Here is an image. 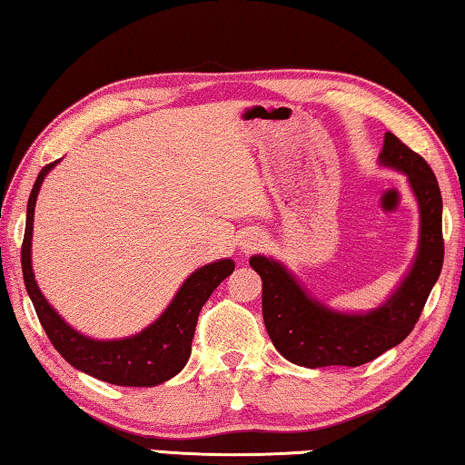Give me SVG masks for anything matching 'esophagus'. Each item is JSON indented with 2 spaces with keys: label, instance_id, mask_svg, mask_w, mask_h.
I'll return each mask as SVG.
<instances>
[{
  "label": "esophagus",
  "instance_id": "esophagus-1",
  "mask_svg": "<svg viewBox=\"0 0 465 465\" xmlns=\"http://www.w3.org/2000/svg\"><path fill=\"white\" fill-rule=\"evenodd\" d=\"M258 245H260V239L252 237V239H245L243 249H245V252H252V249H258Z\"/></svg>",
  "mask_w": 465,
  "mask_h": 465
}]
</instances>
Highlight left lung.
Here are the masks:
<instances>
[{
    "label": "left lung",
    "mask_w": 465,
    "mask_h": 465,
    "mask_svg": "<svg viewBox=\"0 0 465 465\" xmlns=\"http://www.w3.org/2000/svg\"><path fill=\"white\" fill-rule=\"evenodd\" d=\"M381 165L405 172L420 203V247L411 271L388 302L367 314H346L311 298L277 260L253 255L262 277V314L274 348L300 367H359L378 359L413 331L434 282L440 277L442 197L426 159L386 132Z\"/></svg>",
    "instance_id": "obj_1"
}]
</instances>
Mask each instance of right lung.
I'll return each mask as SVG.
<instances>
[{
    "label": "right lung",
    "mask_w": 465,
    "mask_h": 465,
    "mask_svg": "<svg viewBox=\"0 0 465 465\" xmlns=\"http://www.w3.org/2000/svg\"><path fill=\"white\" fill-rule=\"evenodd\" d=\"M58 161L48 163L39 172L29 194L26 205V226L20 262H23V277L26 293L35 306L37 319L45 329L52 346L63 354V359L79 371L92 378L115 383V386H143L151 388L163 383L183 371L188 356L194 327L201 308L213 293L222 281L234 271L232 260L212 262L199 271H194L178 289L176 298L165 308V312L143 331L124 340L100 341L75 331L64 322L39 292L35 274L31 266V239H33V213H35L37 193L44 178Z\"/></svg>",
    "instance_id": "right-lung-1"
}]
</instances>
